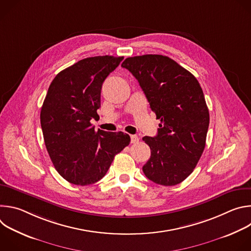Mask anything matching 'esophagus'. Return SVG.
Wrapping results in <instances>:
<instances>
[{
	"label": "esophagus",
	"mask_w": 251,
	"mask_h": 251,
	"mask_svg": "<svg viewBox=\"0 0 251 251\" xmlns=\"http://www.w3.org/2000/svg\"><path fill=\"white\" fill-rule=\"evenodd\" d=\"M138 141H139L138 136H136V135H131V143H133V144H135V143H137Z\"/></svg>",
	"instance_id": "1"
}]
</instances>
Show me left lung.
I'll return each mask as SVG.
<instances>
[{
  "label": "left lung",
  "instance_id": "obj_1",
  "mask_svg": "<svg viewBox=\"0 0 251 251\" xmlns=\"http://www.w3.org/2000/svg\"><path fill=\"white\" fill-rule=\"evenodd\" d=\"M138 80L152 111L161 120L155 137H143L151 157L143 172L162 186L182 183L196 168L205 146L209 113L197 78L172 58L145 54L121 64Z\"/></svg>",
  "mask_w": 251,
  "mask_h": 251
}]
</instances>
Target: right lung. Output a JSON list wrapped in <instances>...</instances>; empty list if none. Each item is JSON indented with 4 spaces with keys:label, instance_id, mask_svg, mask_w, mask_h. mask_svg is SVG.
<instances>
[{
    "label": "right lung",
    "instance_id": "obj_1",
    "mask_svg": "<svg viewBox=\"0 0 251 251\" xmlns=\"http://www.w3.org/2000/svg\"><path fill=\"white\" fill-rule=\"evenodd\" d=\"M123 56H93L63 70L51 81L41 111L45 144L58 174L71 184L98 182L116 154L130 143L123 132L95 131L101 87Z\"/></svg>",
    "mask_w": 251,
    "mask_h": 251
}]
</instances>
